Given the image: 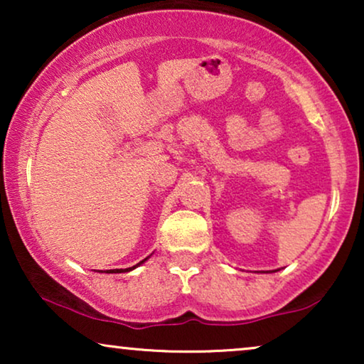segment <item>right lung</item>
<instances>
[{"instance_id":"obj_1","label":"right lung","mask_w":364,"mask_h":364,"mask_svg":"<svg viewBox=\"0 0 364 364\" xmlns=\"http://www.w3.org/2000/svg\"><path fill=\"white\" fill-rule=\"evenodd\" d=\"M149 257H151V255H149ZM149 257H147V258H149ZM147 258H144L142 262H139L137 265H134V267H129V268H116V270H106V272H101V273H126V272H131V270H134V268H137L139 265H142V263L146 262Z\"/></svg>"}]
</instances>
